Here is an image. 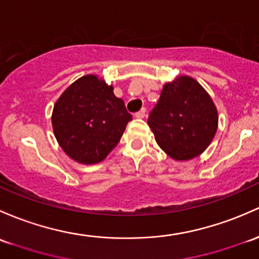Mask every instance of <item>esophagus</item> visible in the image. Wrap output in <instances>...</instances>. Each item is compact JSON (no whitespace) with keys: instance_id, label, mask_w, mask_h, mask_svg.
Here are the masks:
<instances>
[{"instance_id":"1","label":"esophagus","mask_w":259,"mask_h":259,"mask_svg":"<svg viewBox=\"0 0 259 259\" xmlns=\"http://www.w3.org/2000/svg\"><path fill=\"white\" fill-rule=\"evenodd\" d=\"M145 113H146V109L143 108L141 110H139V111H137V113H135V118H138V119L144 118V116H145Z\"/></svg>"}]
</instances>
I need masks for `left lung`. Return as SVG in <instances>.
<instances>
[{
	"mask_svg": "<svg viewBox=\"0 0 259 259\" xmlns=\"http://www.w3.org/2000/svg\"><path fill=\"white\" fill-rule=\"evenodd\" d=\"M217 110L205 89L190 77L165 84L148 124L160 148L175 160L198 156L217 130Z\"/></svg>",
	"mask_w": 259,
	"mask_h": 259,
	"instance_id": "1",
	"label": "left lung"
}]
</instances>
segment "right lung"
I'll return each mask as SVG.
<instances>
[{
    "mask_svg": "<svg viewBox=\"0 0 259 259\" xmlns=\"http://www.w3.org/2000/svg\"><path fill=\"white\" fill-rule=\"evenodd\" d=\"M133 119L113 87L97 75H84L57 100L54 135L65 154L81 164H97L118 145Z\"/></svg>",
    "mask_w": 259,
    "mask_h": 259,
    "instance_id": "obj_1",
    "label": "right lung"
}]
</instances>
